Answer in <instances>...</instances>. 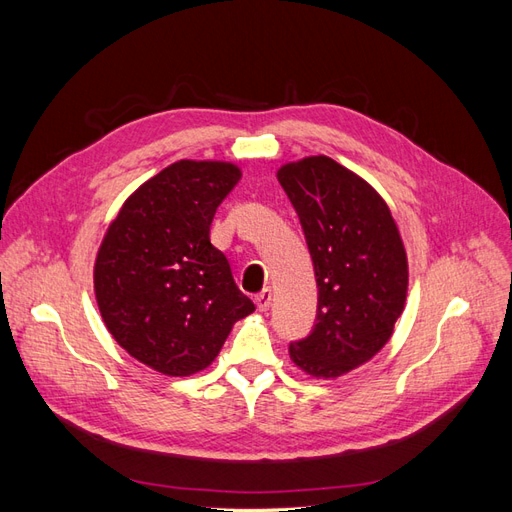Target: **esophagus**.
Instances as JSON below:
<instances>
[{
  "label": "esophagus",
  "instance_id": "esophagus-1",
  "mask_svg": "<svg viewBox=\"0 0 512 512\" xmlns=\"http://www.w3.org/2000/svg\"><path fill=\"white\" fill-rule=\"evenodd\" d=\"M271 301H273V292H271V288H265V290L258 292L256 297H254V303H256V307L260 309V312H267V309L271 307Z\"/></svg>",
  "mask_w": 512,
  "mask_h": 512
}]
</instances>
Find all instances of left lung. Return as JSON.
<instances>
[{
  "label": "left lung",
  "mask_w": 512,
  "mask_h": 512,
  "mask_svg": "<svg viewBox=\"0 0 512 512\" xmlns=\"http://www.w3.org/2000/svg\"><path fill=\"white\" fill-rule=\"evenodd\" d=\"M297 211L318 284L314 331L290 344L312 378H339L389 342L408 294V256L389 205L371 185L327 156L277 170Z\"/></svg>",
  "instance_id": "8db88e82"
}]
</instances>
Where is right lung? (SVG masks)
<instances>
[{
  "mask_svg": "<svg viewBox=\"0 0 512 512\" xmlns=\"http://www.w3.org/2000/svg\"><path fill=\"white\" fill-rule=\"evenodd\" d=\"M241 179L220 160H179L128 196L94 267L102 320L136 361L183 378L209 367L254 303L211 245L215 209Z\"/></svg>",
  "mask_w": 512,
  "mask_h": 512,
  "instance_id": "right-lung-1",
  "label": "right lung"
}]
</instances>
